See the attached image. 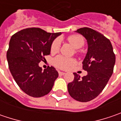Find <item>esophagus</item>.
<instances>
[{"mask_svg":"<svg viewBox=\"0 0 121 121\" xmlns=\"http://www.w3.org/2000/svg\"><path fill=\"white\" fill-rule=\"evenodd\" d=\"M58 74H59V75H64L65 74V73L61 72V71H59V72H58Z\"/></svg>","mask_w":121,"mask_h":121,"instance_id":"34e87169","label":"esophagus"}]
</instances>
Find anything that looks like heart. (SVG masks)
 Returning a JSON list of instances; mask_svg holds the SVG:
<instances>
[{
	"label": "heart",
	"mask_w": 121,
	"mask_h": 121,
	"mask_svg": "<svg viewBox=\"0 0 121 121\" xmlns=\"http://www.w3.org/2000/svg\"><path fill=\"white\" fill-rule=\"evenodd\" d=\"M68 41L75 48L78 49L81 48L84 45V39L80 35H73L68 38ZM60 46V39H56L52 42L50 48L51 52L54 53L58 52ZM75 60L73 58H69L65 57L63 56H58L54 58V65L60 69H67L69 67L75 64Z\"/></svg>",
	"instance_id": "b5f03b06"
}]
</instances>
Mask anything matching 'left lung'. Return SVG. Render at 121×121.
Masks as SVG:
<instances>
[{
  "label": "left lung",
  "mask_w": 121,
  "mask_h": 121,
  "mask_svg": "<svg viewBox=\"0 0 121 121\" xmlns=\"http://www.w3.org/2000/svg\"><path fill=\"white\" fill-rule=\"evenodd\" d=\"M75 32L87 42V52L82 63L87 75L81 77L74 73V80L68 83V91L73 99L86 102L96 98L106 86L113 73L115 54L110 41L102 34L88 27Z\"/></svg>",
  "instance_id": "obj_1"
}]
</instances>
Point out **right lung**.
I'll use <instances>...</instances> for the list:
<instances>
[{
	"instance_id": "right-lung-1",
	"label": "right lung",
	"mask_w": 121,
	"mask_h": 121,
	"mask_svg": "<svg viewBox=\"0 0 121 121\" xmlns=\"http://www.w3.org/2000/svg\"><path fill=\"white\" fill-rule=\"evenodd\" d=\"M62 33H48L40 28L22 30L9 42L7 58L17 84L27 95L39 98L48 94L58 76L53 67L42 70L39 63L50 54L55 38Z\"/></svg>"
}]
</instances>
